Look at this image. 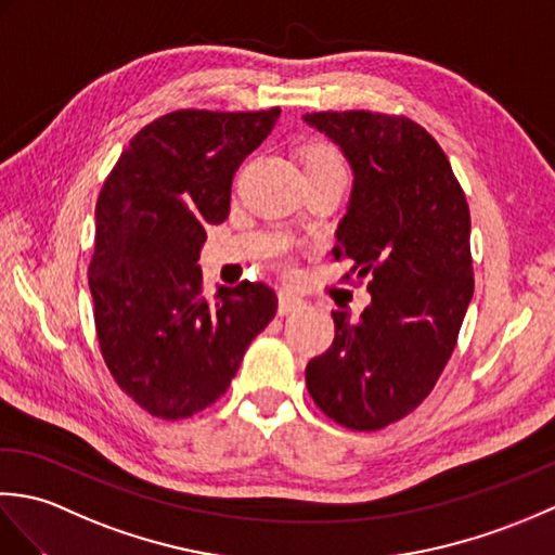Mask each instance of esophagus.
Returning a JSON list of instances; mask_svg holds the SVG:
<instances>
[{"instance_id": "obj_1", "label": "esophagus", "mask_w": 555, "mask_h": 555, "mask_svg": "<svg viewBox=\"0 0 555 555\" xmlns=\"http://www.w3.org/2000/svg\"><path fill=\"white\" fill-rule=\"evenodd\" d=\"M305 308V300L300 296H296V293L284 288L279 291V314H291V312H298Z\"/></svg>"}]
</instances>
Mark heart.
<instances>
[{
    "instance_id": "obj_1",
    "label": "heart",
    "mask_w": 555,
    "mask_h": 555,
    "mask_svg": "<svg viewBox=\"0 0 555 555\" xmlns=\"http://www.w3.org/2000/svg\"><path fill=\"white\" fill-rule=\"evenodd\" d=\"M302 167L305 169H334L346 173V162L340 152L328 143H310L302 150Z\"/></svg>"
}]
</instances>
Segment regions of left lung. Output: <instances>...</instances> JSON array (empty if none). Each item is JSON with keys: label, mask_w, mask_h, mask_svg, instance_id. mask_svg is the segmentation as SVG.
I'll return each mask as SVG.
<instances>
[{"label": "left lung", "mask_w": 555, "mask_h": 555, "mask_svg": "<svg viewBox=\"0 0 555 555\" xmlns=\"http://www.w3.org/2000/svg\"><path fill=\"white\" fill-rule=\"evenodd\" d=\"M305 121L352 167L334 257L367 281L358 322L334 312L336 336L308 362V391L326 417L376 431L410 415L451 360L475 293L469 207L441 145L408 116L314 112Z\"/></svg>", "instance_id": "1"}]
</instances>
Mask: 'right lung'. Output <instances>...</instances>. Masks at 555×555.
<instances>
[{"label":"right lung","mask_w":555,"mask_h":555,"mask_svg":"<svg viewBox=\"0 0 555 555\" xmlns=\"http://www.w3.org/2000/svg\"><path fill=\"white\" fill-rule=\"evenodd\" d=\"M279 114H164L102 185L88 267L98 340L114 382L150 415L183 420L215 403L274 320V288L241 281L207 298L197 259L205 227L229 217L235 171Z\"/></svg>","instance_id":"right-lung-1"}]
</instances>
